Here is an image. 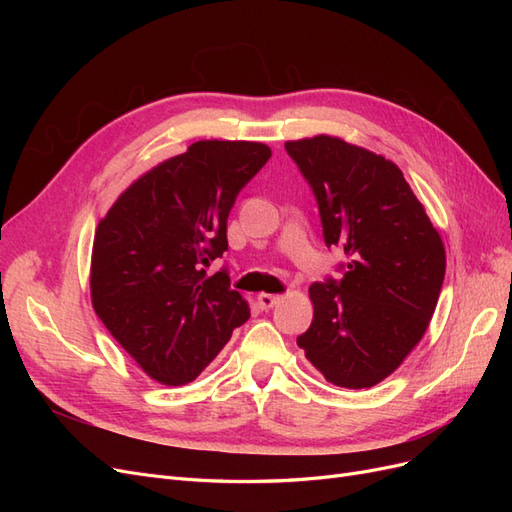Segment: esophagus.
I'll list each match as a JSON object with an SVG mask.
<instances>
[{
    "label": "esophagus",
    "mask_w": 512,
    "mask_h": 512,
    "mask_svg": "<svg viewBox=\"0 0 512 512\" xmlns=\"http://www.w3.org/2000/svg\"><path fill=\"white\" fill-rule=\"evenodd\" d=\"M256 301H258V307L260 309H271V307H275L277 303L282 301V297L280 294H269V292H260L258 297H256Z\"/></svg>",
    "instance_id": "34e87169"
}]
</instances>
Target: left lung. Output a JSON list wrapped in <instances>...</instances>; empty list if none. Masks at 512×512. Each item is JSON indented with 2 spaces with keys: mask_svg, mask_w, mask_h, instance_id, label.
<instances>
[{
  "mask_svg": "<svg viewBox=\"0 0 512 512\" xmlns=\"http://www.w3.org/2000/svg\"><path fill=\"white\" fill-rule=\"evenodd\" d=\"M286 151L312 185L324 243L348 258L342 280L309 286L314 320L297 344L331 384L369 389L429 327L446 271L442 237L391 160L329 134Z\"/></svg>",
  "mask_w": 512,
  "mask_h": 512,
  "instance_id": "1",
  "label": "left lung"
}]
</instances>
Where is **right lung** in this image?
<instances>
[{"label": "right lung", "mask_w": 512, "mask_h": 512, "mask_svg": "<svg viewBox=\"0 0 512 512\" xmlns=\"http://www.w3.org/2000/svg\"><path fill=\"white\" fill-rule=\"evenodd\" d=\"M271 158L265 143L198 141L138 177L100 220L91 305L119 346L166 386L192 382L250 318L226 271V222Z\"/></svg>", "instance_id": "1"}]
</instances>
